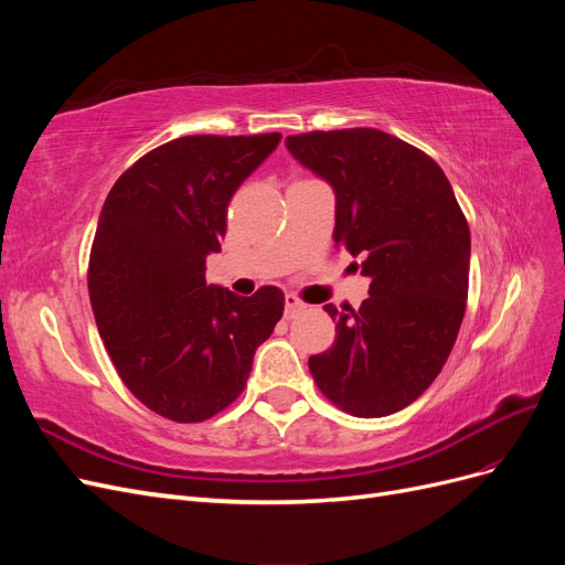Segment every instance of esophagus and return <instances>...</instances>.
<instances>
[{
  "instance_id": "1",
  "label": "esophagus",
  "mask_w": 565,
  "mask_h": 565,
  "mask_svg": "<svg viewBox=\"0 0 565 565\" xmlns=\"http://www.w3.org/2000/svg\"><path fill=\"white\" fill-rule=\"evenodd\" d=\"M303 309H306V303H303L297 295H292V292L285 295V316H287V318L297 316V313L303 311Z\"/></svg>"
}]
</instances>
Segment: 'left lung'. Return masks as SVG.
Wrapping results in <instances>:
<instances>
[{
  "label": "left lung",
  "mask_w": 565,
  "mask_h": 565,
  "mask_svg": "<svg viewBox=\"0 0 565 565\" xmlns=\"http://www.w3.org/2000/svg\"><path fill=\"white\" fill-rule=\"evenodd\" d=\"M289 152L330 181L334 243L363 254L361 309L324 311L334 344L309 358L322 396L353 417H386L434 384L455 347L469 295L471 235L434 158L380 129L287 136Z\"/></svg>",
  "instance_id": "1"
}]
</instances>
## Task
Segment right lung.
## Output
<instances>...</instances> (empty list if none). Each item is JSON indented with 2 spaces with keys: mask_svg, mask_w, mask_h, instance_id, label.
<instances>
[{
  "mask_svg": "<svg viewBox=\"0 0 565 565\" xmlns=\"http://www.w3.org/2000/svg\"><path fill=\"white\" fill-rule=\"evenodd\" d=\"M282 136H181L136 160L100 210L89 299L119 380L152 413L198 424L226 409L285 311L278 287L207 285L228 202Z\"/></svg>",
  "mask_w": 565,
  "mask_h": 565,
  "instance_id": "add662e5",
  "label": "right lung"
}]
</instances>
